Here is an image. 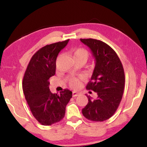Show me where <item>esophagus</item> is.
<instances>
[{
    "instance_id": "obj_1",
    "label": "esophagus",
    "mask_w": 147,
    "mask_h": 147,
    "mask_svg": "<svg viewBox=\"0 0 147 147\" xmlns=\"http://www.w3.org/2000/svg\"><path fill=\"white\" fill-rule=\"evenodd\" d=\"M78 95H79V93L76 92H73V97H76V96H77Z\"/></svg>"
}]
</instances>
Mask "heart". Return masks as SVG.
Listing matches in <instances>:
<instances>
[{"label":"heart","instance_id":"b5f03b06","mask_svg":"<svg viewBox=\"0 0 147 147\" xmlns=\"http://www.w3.org/2000/svg\"><path fill=\"white\" fill-rule=\"evenodd\" d=\"M70 55L73 58V61H80L85 63L89 57V53L84 48H78L74 51H70ZM80 84V80L78 78H72L70 80V86L74 88L79 87Z\"/></svg>","mask_w":147,"mask_h":147}]
</instances>
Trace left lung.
<instances>
[{
  "label": "left lung",
  "mask_w": 147,
  "mask_h": 147,
  "mask_svg": "<svg viewBox=\"0 0 147 147\" xmlns=\"http://www.w3.org/2000/svg\"><path fill=\"white\" fill-rule=\"evenodd\" d=\"M90 48L95 59V67L86 88L97 93L96 99L86 96L88 104L83 115L93 121H104L112 116L122 99L125 73L119 57L111 47L94 39H80Z\"/></svg>",
  "instance_id": "left-lung-1"
}]
</instances>
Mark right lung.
<instances>
[{
	"label": "right lung",
	"instance_id": "1",
	"mask_svg": "<svg viewBox=\"0 0 147 147\" xmlns=\"http://www.w3.org/2000/svg\"><path fill=\"white\" fill-rule=\"evenodd\" d=\"M69 39L47 45L39 49L30 60L23 78L22 88L33 115L43 125H51L64 117L72 92L64 90L60 94L50 91L49 79L54 76L56 59Z\"/></svg>",
	"mask_w": 147,
	"mask_h": 147
}]
</instances>
